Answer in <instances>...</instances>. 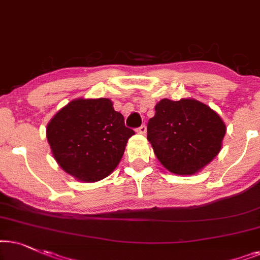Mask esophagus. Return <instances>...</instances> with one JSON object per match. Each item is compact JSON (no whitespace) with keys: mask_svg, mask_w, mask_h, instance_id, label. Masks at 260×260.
I'll return each mask as SVG.
<instances>
[{"mask_svg":"<svg viewBox=\"0 0 260 260\" xmlns=\"http://www.w3.org/2000/svg\"><path fill=\"white\" fill-rule=\"evenodd\" d=\"M137 132L139 133V134H146V132H147L146 126H145V124H143V126H140V127L137 129Z\"/></svg>","mask_w":260,"mask_h":260,"instance_id":"34e87169","label":"esophagus"}]
</instances>
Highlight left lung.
<instances>
[{"mask_svg": "<svg viewBox=\"0 0 260 260\" xmlns=\"http://www.w3.org/2000/svg\"><path fill=\"white\" fill-rule=\"evenodd\" d=\"M154 109L147 123V140L172 174H196L219 154L226 124L210 107L192 99H164Z\"/></svg>", "mask_w": 260, "mask_h": 260, "instance_id": "obj_1", "label": "left lung"}]
</instances>
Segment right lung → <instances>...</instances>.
Masks as SVG:
<instances>
[{"instance_id":"add662e5","label":"right lung","mask_w":260,"mask_h":260,"mask_svg":"<svg viewBox=\"0 0 260 260\" xmlns=\"http://www.w3.org/2000/svg\"><path fill=\"white\" fill-rule=\"evenodd\" d=\"M134 131L108 99H77L61 108L46 128L52 154L78 181H101L114 171Z\"/></svg>"}]
</instances>
